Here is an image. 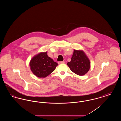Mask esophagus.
Instances as JSON below:
<instances>
[{
    "label": "esophagus",
    "instance_id": "1",
    "mask_svg": "<svg viewBox=\"0 0 121 121\" xmlns=\"http://www.w3.org/2000/svg\"><path fill=\"white\" fill-rule=\"evenodd\" d=\"M65 63V62H64V61H61V62H58V63L59 64H62V63Z\"/></svg>",
    "mask_w": 121,
    "mask_h": 121
}]
</instances>
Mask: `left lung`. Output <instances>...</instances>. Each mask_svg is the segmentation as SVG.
Instances as JSON below:
<instances>
[{"mask_svg":"<svg viewBox=\"0 0 121 121\" xmlns=\"http://www.w3.org/2000/svg\"><path fill=\"white\" fill-rule=\"evenodd\" d=\"M71 70L77 75H85L90 68V62L82 51L74 50L70 62L67 64Z\"/></svg>","mask_w":121,"mask_h":121,"instance_id":"1","label":"left lung"}]
</instances>
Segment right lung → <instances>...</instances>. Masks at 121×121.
Listing matches in <instances>:
<instances>
[{
  "mask_svg": "<svg viewBox=\"0 0 121 121\" xmlns=\"http://www.w3.org/2000/svg\"><path fill=\"white\" fill-rule=\"evenodd\" d=\"M29 65L35 75L39 78H45L54 71L58 63L49 57L47 52H45L35 56L31 60Z\"/></svg>",
  "mask_w": 121,
  "mask_h": 121,
  "instance_id": "add662e5",
  "label": "right lung"
}]
</instances>
